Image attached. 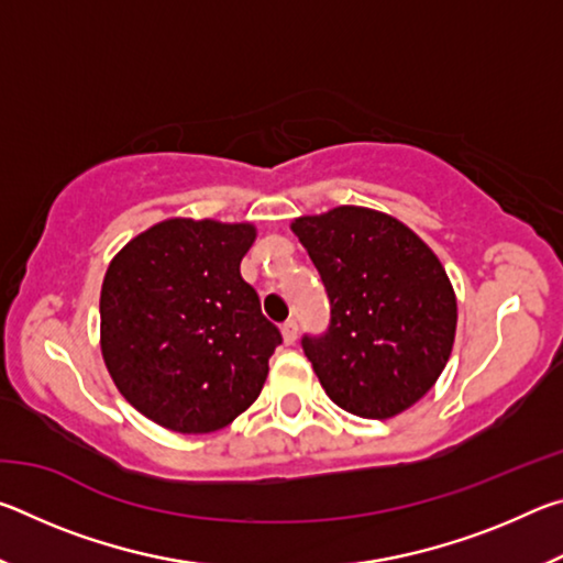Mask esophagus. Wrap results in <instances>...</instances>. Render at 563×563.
I'll use <instances>...</instances> for the list:
<instances>
[{
    "label": "esophagus",
    "mask_w": 563,
    "mask_h": 563,
    "mask_svg": "<svg viewBox=\"0 0 563 563\" xmlns=\"http://www.w3.org/2000/svg\"><path fill=\"white\" fill-rule=\"evenodd\" d=\"M283 340H285V345H292L295 340H298V322L295 320H288L283 325Z\"/></svg>",
    "instance_id": "1"
}]
</instances>
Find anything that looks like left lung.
Returning a JSON list of instances; mask_svg holds the SVG:
<instances>
[{"label":"left lung","instance_id":"left-lung-1","mask_svg":"<svg viewBox=\"0 0 563 563\" xmlns=\"http://www.w3.org/2000/svg\"><path fill=\"white\" fill-rule=\"evenodd\" d=\"M292 233L330 300L328 330L300 340L328 397L365 419L415 405L454 342L456 300L442 263L407 225L369 208L305 216Z\"/></svg>","mask_w":563,"mask_h":563}]
</instances>
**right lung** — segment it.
Masks as SVG:
<instances>
[{
    "mask_svg": "<svg viewBox=\"0 0 563 563\" xmlns=\"http://www.w3.org/2000/svg\"><path fill=\"white\" fill-rule=\"evenodd\" d=\"M247 223L174 218L133 238L101 285V352L119 393L166 430H221L258 399L280 330L241 278Z\"/></svg>",
    "mask_w": 563,
    "mask_h": 563,
    "instance_id": "add662e5",
    "label": "right lung"
}]
</instances>
